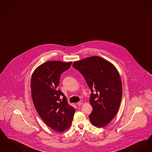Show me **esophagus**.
Instances as JSON below:
<instances>
[{"mask_svg":"<svg viewBox=\"0 0 152 152\" xmlns=\"http://www.w3.org/2000/svg\"><path fill=\"white\" fill-rule=\"evenodd\" d=\"M83 103H84V102H83V101H80V102H79L78 103H77L78 105H81V104H83Z\"/></svg>","mask_w":152,"mask_h":152,"instance_id":"obj_1","label":"esophagus"}]
</instances>
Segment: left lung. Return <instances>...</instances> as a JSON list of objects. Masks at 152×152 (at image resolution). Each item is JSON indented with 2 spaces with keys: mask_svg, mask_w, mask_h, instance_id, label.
<instances>
[{
  "mask_svg": "<svg viewBox=\"0 0 152 152\" xmlns=\"http://www.w3.org/2000/svg\"><path fill=\"white\" fill-rule=\"evenodd\" d=\"M72 66L83 75L91 90V124L104 127L114 119L121 102L122 84L118 71L109 61L98 56L75 61Z\"/></svg>",
  "mask_w": 152,
  "mask_h": 152,
  "instance_id": "left-lung-1",
  "label": "left lung"
}]
</instances>
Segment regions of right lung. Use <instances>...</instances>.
I'll list each match as a JSON object with an SVG mask.
<instances>
[{"instance_id":"obj_1","label":"right lung","mask_w":152,"mask_h":152,"mask_svg":"<svg viewBox=\"0 0 152 152\" xmlns=\"http://www.w3.org/2000/svg\"><path fill=\"white\" fill-rule=\"evenodd\" d=\"M71 64L72 61H46L37 67L31 78V97L37 112L47 126L59 132L70 127L75 112L57 89L61 74ZM61 95L64 96L62 100Z\"/></svg>"}]
</instances>
